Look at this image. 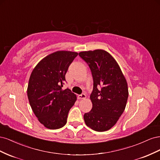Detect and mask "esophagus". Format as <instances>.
Wrapping results in <instances>:
<instances>
[{"mask_svg":"<svg viewBox=\"0 0 160 160\" xmlns=\"http://www.w3.org/2000/svg\"><path fill=\"white\" fill-rule=\"evenodd\" d=\"M78 98L79 99H84L86 98V95L85 93H82L78 96Z\"/></svg>","mask_w":160,"mask_h":160,"instance_id":"obj_1","label":"esophagus"}]
</instances>
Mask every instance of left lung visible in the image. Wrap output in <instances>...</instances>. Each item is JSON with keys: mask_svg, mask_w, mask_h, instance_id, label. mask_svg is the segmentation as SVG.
<instances>
[{"mask_svg": "<svg viewBox=\"0 0 160 160\" xmlns=\"http://www.w3.org/2000/svg\"><path fill=\"white\" fill-rule=\"evenodd\" d=\"M79 55L88 64L93 79L91 111L84 114L85 124L97 132L109 130L117 123L126 106V79L114 58L101 49L82 51Z\"/></svg>", "mask_w": 160, "mask_h": 160, "instance_id": "1", "label": "left lung"}]
</instances>
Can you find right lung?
<instances>
[{
  "label": "right lung",
  "mask_w": 160,
  "mask_h": 160,
  "mask_svg": "<svg viewBox=\"0 0 160 160\" xmlns=\"http://www.w3.org/2000/svg\"><path fill=\"white\" fill-rule=\"evenodd\" d=\"M76 52L59 51L47 55L32 70L27 96L39 122L50 129L63 127L70 109L77 100L69 89H62L65 75Z\"/></svg>",
  "instance_id": "1"
}]
</instances>
